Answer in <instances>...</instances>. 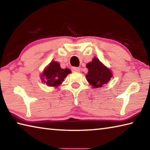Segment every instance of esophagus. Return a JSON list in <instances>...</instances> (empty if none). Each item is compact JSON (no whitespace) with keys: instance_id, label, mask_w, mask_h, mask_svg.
Returning a JSON list of instances; mask_svg holds the SVG:
<instances>
[{"instance_id":"esophagus-1","label":"esophagus","mask_w":150,"mask_h":150,"mask_svg":"<svg viewBox=\"0 0 150 150\" xmlns=\"http://www.w3.org/2000/svg\"><path fill=\"white\" fill-rule=\"evenodd\" d=\"M72 71H77V72H79V71H80V68H79V67H72Z\"/></svg>"}]
</instances>
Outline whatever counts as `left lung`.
I'll use <instances>...</instances> for the list:
<instances>
[{
  "label": "left lung",
  "mask_w": 150,
  "mask_h": 150,
  "mask_svg": "<svg viewBox=\"0 0 150 150\" xmlns=\"http://www.w3.org/2000/svg\"><path fill=\"white\" fill-rule=\"evenodd\" d=\"M87 67L88 72L86 77L94 88L101 87L107 84L112 76L110 71L97 58H94L92 62L87 63Z\"/></svg>",
  "instance_id": "1"
}]
</instances>
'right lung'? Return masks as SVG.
<instances>
[{"instance_id": "right-lung-1", "label": "right lung", "mask_w": 150, "mask_h": 150, "mask_svg": "<svg viewBox=\"0 0 150 150\" xmlns=\"http://www.w3.org/2000/svg\"><path fill=\"white\" fill-rule=\"evenodd\" d=\"M71 73L69 69H63L57 62H52L43 72L42 76L45 78V82L48 86L57 87L62 83L63 79ZM44 78H42L44 81Z\"/></svg>"}]
</instances>
